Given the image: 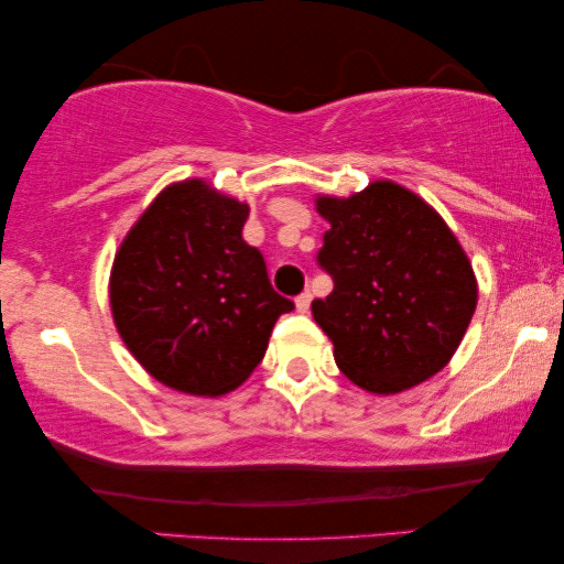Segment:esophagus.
<instances>
[{
    "instance_id": "1",
    "label": "esophagus",
    "mask_w": 564,
    "mask_h": 564,
    "mask_svg": "<svg viewBox=\"0 0 564 564\" xmlns=\"http://www.w3.org/2000/svg\"><path fill=\"white\" fill-rule=\"evenodd\" d=\"M311 300H313L311 292H303V295H297V300H295L297 311H300V313H307V307H311Z\"/></svg>"
}]
</instances>
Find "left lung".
<instances>
[{
    "label": "left lung",
    "mask_w": 564,
    "mask_h": 564,
    "mask_svg": "<svg viewBox=\"0 0 564 564\" xmlns=\"http://www.w3.org/2000/svg\"><path fill=\"white\" fill-rule=\"evenodd\" d=\"M330 223L318 264L334 280L313 318L341 372L392 395L449 365L477 305V280L442 215L395 182L315 199Z\"/></svg>",
    "instance_id": "1"
}]
</instances>
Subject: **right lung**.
Returning <instances> with one entry per match:
<instances>
[{"label":"right lung","instance_id":"add662e5","mask_svg":"<svg viewBox=\"0 0 564 564\" xmlns=\"http://www.w3.org/2000/svg\"><path fill=\"white\" fill-rule=\"evenodd\" d=\"M246 218V203L184 180L159 192L115 253V326L166 388L205 398L236 390L264 359L276 318L295 307L243 241Z\"/></svg>","mask_w":564,"mask_h":564}]
</instances>
